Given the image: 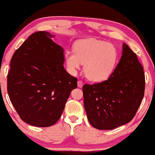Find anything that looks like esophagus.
<instances>
[{
	"label": "esophagus",
	"mask_w": 155,
	"mask_h": 155,
	"mask_svg": "<svg viewBox=\"0 0 155 155\" xmlns=\"http://www.w3.org/2000/svg\"><path fill=\"white\" fill-rule=\"evenodd\" d=\"M83 85V81H81V80L78 81V87H82Z\"/></svg>",
	"instance_id": "obj_1"
}]
</instances>
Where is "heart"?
<instances>
[{"mask_svg": "<svg viewBox=\"0 0 155 155\" xmlns=\"http://www.w3.org/2000/svg\"><path fill=\"white\" fill-rule=\"evenodd\" d=\"M117 57L114 45L94 38L81 41L75 45L74 51L65 52L69 70L74 74L83 63L85 76L93 81L106 79L114 70Z\"/></svg>", "mask_w": 155, "mask_h": 155, "instance_id": "heart-1", "label": "heart"}]
</instances>
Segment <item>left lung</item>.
I'll return each instance as SVG.
<instances>
[{
    "instance_id": "left-lung-1",
    "label": "left lung",
    "mask_w": 155,
    "mask_h": 155,
    "mask_svg": "<svg viewBox=\"0 0 155 155\" xmlns=\"http://www.w3.org/2000/svg\"><path fill=\"white\" fill-rule=\"evenodd\" d=\"M145 85L143 66L124 43L121 60L108 78L83 86L90 124L98 130H112L129 123L141 104Z\"/></svg>"
}]
</instances>
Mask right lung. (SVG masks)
I'll return each mask as SVG.
<instances>
[{"label": "right lung", "instance_id": "add662e5", "mask_svg": "<svg viewBox=\"0 0 155 155\" xmlns=\"http://www.w3.org/2000/svg\"><path fill=\"white\" fill-rule=\"evenodd\" d=\"M45 31L33 33L15 51L7 75V92L27 124L48 127L58 121L77 78L63 67V49Z\"/></svg>", "mask_w": 155, "mask_h": 155}]
</instances>
